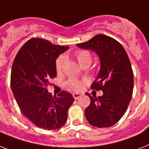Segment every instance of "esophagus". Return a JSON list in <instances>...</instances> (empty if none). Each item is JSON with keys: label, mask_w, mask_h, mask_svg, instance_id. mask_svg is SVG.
<instances>
[{"label": "esophagus", "mask_w": 149, "mask_h": 149, "mask_svg": "<svg viewBox=\"0 0 149 149\" xmlns=\"http://www.w3.org/2000/svg\"><path fill=\"white\" fill-rule=\"evenodd\" d=\"M72 96H73V97L74 98V99L77 100L79 97L81 96V94H80V93H74V94H72Z\"/></svg>", "instance_id": "1"}]
</instances>
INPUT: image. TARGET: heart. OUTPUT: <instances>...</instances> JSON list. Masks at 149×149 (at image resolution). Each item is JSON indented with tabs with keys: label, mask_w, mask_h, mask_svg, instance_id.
Listing matches in <instances>:
<instances>
[{
	"label": "heart",
	"mask_w": 149,
	"mask_h": 149,
	"mask_svg": "<svg viewBox=\"0 0 149 149\" xmlns=\"http://www.w3.org/2000/svg\"><path fill=\"white\" fill-rule=\"evenodd\" d=\"M74 57L77 60L78 63L82 66V67H87L89 66L91 64L92 61V54L91 52L88 49H80L74 53ZM65 57L64 55H61L58 58L56 61H55V69L57 73L61 74L63 72L64 67H65ZM87 82V80H78L76 78H71L67 81L66 86L68 89L77 91L81 89L83 87L84 84Z\"/></svg>",
	"instance_id": "obj_1"
}]
</instances>
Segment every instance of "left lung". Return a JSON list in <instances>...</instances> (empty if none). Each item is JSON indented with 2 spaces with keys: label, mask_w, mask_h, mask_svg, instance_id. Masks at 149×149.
I'll return each mask as SVG.
<instances>
[{
  "label": "left lung",
  "mask_w": 149,
  "mask_h": 149,
  "mask_svg": "<svg viewBox=\"0 0 149 149\" xmlns=\"http://www.w3.org/2000/svg\"><path fill=\"white\" fill-rule=\"evenodd\" d=\"M77 45L94 51L100 60V70L91 88L104 94L97 97L86 93L91 100L86 119L93 126L110 127L123 117L132 98L133 72L129 56L119 42L104 34Z\"/></svg>",
  "instance_id": "left-lung-1"
}]
</instances>
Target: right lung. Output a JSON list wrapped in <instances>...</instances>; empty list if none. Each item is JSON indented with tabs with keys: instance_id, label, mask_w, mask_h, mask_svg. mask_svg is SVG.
Wrapping results in <instances>:
<instances>
[{
	"instance_id": "obj_1",
	"label": "right lung",
	"mask_w": 149,
	"mask_h": 149,
	"mask_svg": "<svg viewBox=\"0 0 149 149\" xmlns=\"http://www.w3.org/2000/svg\"><path fill=\"white\" fill-rule=\"evenodd\" d=\"M68 48L32 38L18 51L12 65L10 87L19 110L43 130L62 127L68 110L74 101L68 92L63 91L56 97L47 90L50 79L56 77V58Z\"/></svg>"
}]
</instances>
